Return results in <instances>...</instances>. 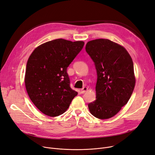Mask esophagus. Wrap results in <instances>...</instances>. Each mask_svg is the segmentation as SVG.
<instances>
[{
  "mask_svg": "<svg viewBox=\"0 0 155 155\" xmlns=\"http://www.w3.org/2000/svg\"><path fill=\"white\" fill-rule=\"evenodd\" d=\"M87 87H83L82 89H81V94H84V93H85L87 91Z\"/></svg>",
  "mask_w": 155,
  "mask_h": 155,
  "instance_id": "1",
  "label": "esophagus"
}]
</instances>
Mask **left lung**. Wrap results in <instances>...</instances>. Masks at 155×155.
I'll use <instances>...</instances> for the list:
<instances>
[{"label": "left lung", "mask_w": 155, "mask_h": 155, "mask_svg": "<svg viewBox=\"0 0 155 155\" xmlns=\"http://www.w3.org/2000/svg\"><path fill=\"white\" fill-rule=\"evenodd\" d=\"M86 51L96 66V99L88 104L90 112L99 119L115 115L129 101L135 78L132 59L122 46L108 39L87 43Z\"/></svg>", "instance_id": "8db88e82"}]
</instances>
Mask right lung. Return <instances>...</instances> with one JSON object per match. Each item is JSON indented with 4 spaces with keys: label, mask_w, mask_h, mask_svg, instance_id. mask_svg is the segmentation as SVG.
<instances>
[{
    "label": "right lung",
    "mask_w": 155,
    "mask_h": 155,
    "mask_svg": "<svg viewBox=\"0 0 155 155\" xmlns=\"http://www.w3.org/2000/svg\"><path fill=\"white\" fill-rule=\"evenodd\" d=\"M84 42L62 38L46 42L32 52L26 68L25 87L34 105L44 114H63L78 95L70 87L67 69Z\"/></svg>",
    "instance_id": "right-lung-1"
}]
</instances>
